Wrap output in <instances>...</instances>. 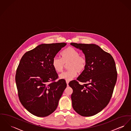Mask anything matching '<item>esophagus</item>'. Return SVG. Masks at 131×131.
I'll return each instance as SVG.
<instances>
[{
    "label": "esophagus",
    "instance_id": "34e87169",
    "mask_svg": "<svg viewBox=\"0 0 131 131\" xmlns=\"http://www.w3.org/2000/svg\"><path fill=\"white\" fill-rule=\"evenodd\" d=\"M66 83H67V86H68V84H69V81L66 80Z\"/></svg>",
    "mask_w": 131,
    "mask_h": 131
}]
</instances>
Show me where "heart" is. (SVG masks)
<instances>
[{
    "instance_id": "1",
    "label": "heart",
    "mask_w": 131,
    "mask_h": 131,
    "mask_svg": "<svg viewBox=\"0 0 131 131\" xmlns=\"http://www.w3.org/2000/svg\"><path fill=\"white\" fill-rule=\"evenodd\" d=\"M61 59L55 57L53 58L52 65L54 69L57 73L62 72L65 64L67 65L68 70L62 73L59 77L66 80H71L75 78L78 72H83L86 66L85 58L80 55L79 52L73 47H69L63 51L61 53Z\"/></svg>"
}]
</instances>
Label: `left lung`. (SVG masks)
<instances>
[{
	"label": "left lung",
	"mask_w": 131,
	"mask_h": 131,
	"mask_svg": "<svg viewBox=\"0 0 131 131\" xmlns=\"http://www.w3.org/2000/svg\"><path fill=\"white\" fill-rule=\"evenodd\" d=\"M70 44L82 51L86 60L84 71L77 80L69 83L73 89L72 107L81 116H92L105 108L111 99L117 78L115 62L110 54L96 44Z\"/></svg>",
	"instance_id": "8db88e82"
}]
</instances>
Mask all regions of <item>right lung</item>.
<instances>
[{"instance_id": "add662e5", "label": "right lung", "mask_w": 131, "mask_h": 131, "mask_svg": "<svg viewBox=\"0 0 131 131\" xmlns=\"http://www.w3.org/2000/svg\"><path fill=\"white\" fill-rule=\"evenodd\" d=\"M65 43L42 44L26 52L17 67L15 81L20 102L37 117H46L56 109L66 88L64 79L56 82L58 74L52 62Z\"/></svg>"}]
</instances>
